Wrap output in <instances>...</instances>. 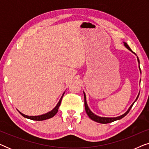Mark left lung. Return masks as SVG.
<instances>
[{
	"label": "left lung",
	"instance_id": "8db88e82",
	"mask_svg": "<svg viewBox=\"0 0 149 149\" xmlns=\"http://www.w3.org/2000/svg\"><path fill=\"white\" fill-rule=\"evenodd\" d=\"M124 45H125V47L127 49H129L130 51H131V52L132 53H134L133 52H132L131 49H130V47L129 46L127 45V44L126 43V42H124ZM134 54H135V53H134ZM137 59H138V64H140V61H139V59H138V58L137 57ZM139 68H140V66H139ZM140 72H141V70H140ZM83 93H84V98H85V111H86V113L87 114V115L89 116V117L90 118V119L91 120H93V121H94L95 122H97V123H111V122L113 121H117V120H119L122 119V118H123L124 117H125V115H127V113H129L130 109H132V106H133V104H134V102L137 100L138 98V96H139V94L140 93H138V96L137 97H136V99L135 100V101H134V102L130 106V107L129 108V109L127 110V111L125 112V113L123 114V115H122L121 116H119V117H99V116H97L96 115H95L94 113H92V112L91 111V110L89 109L88 107V105H87V101H86V95H85V93L83 92Z\"/></svg>",
	"mask_w": 149,
	"mask_h": 149
}]
</instances>
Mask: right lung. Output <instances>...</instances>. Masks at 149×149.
I'll use <instances>...</instances> for the list:
<instances>
[{
  "label": "right lung",
  "instance_id": "obj_1",
  "mask_svg": "<svg viewBox=\"0 0 149 149\" xmlns=\"http://www.w3.org/2000/svg\"><path fill=\"white\" fill-rule=\"evenodd\" d=\"M64 93L62 94V97H61V98L60 100V101L58 102V104L56 106V107H55L53 110H52L51 111L48 112V113H47L45 114H43V115H38V116H28V115H24V114H23V113H22L21 112H19V111H19V113L21 114V115L23 116L24 117L27 118V119H31V120H34V121H43V120L50 119V118L54 117V116L56 115L57 113H58V109H59V107H60V106L61 102H62V99L63 96H64Z\"/></svg>",
  "mask_w": 149,
  "mask_h": 149
}]
</instances>
